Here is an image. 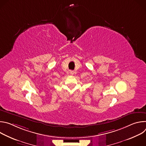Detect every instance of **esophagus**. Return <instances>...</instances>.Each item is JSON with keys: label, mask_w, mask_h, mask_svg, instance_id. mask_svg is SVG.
Wrapping results in <instances>:
<instances>
[{"label": "esophagus", "mask_w": 146, "mask_h": 146, "mask_svg": "<svg viewBox=\"0 0 146 146\" xmlns=\"http://www.w3.org/2000/svg\"><path fill=\"white\" fill-rule=\"evenodd\" d=\"M70 74L71 75H73V74H74V72L72 71V70H70Z\"/></svg>", "instance_id": "1"}]
</instances>
